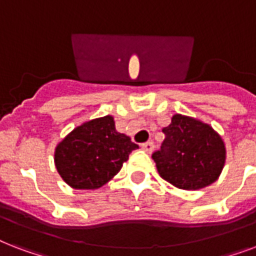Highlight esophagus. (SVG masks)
I'll return each instance as SVG.
<instances>
[{
    "label": "esophagus",
    "instance_id": "obj_1",
    "mask_svg": "<svg viewBox=\"0 0 256 256\" xmlns=\"http://www.w3.org/2000/svg\"><path fill=\"white\" fill-rule=\"evenodd\" d=\"M142 148H144L146 152H152L154 150V144H152V140H148V142H144L142 144Z\"/></svg>",
    "mask_w": 256,
    "mask_h": 256
}]
</instances>
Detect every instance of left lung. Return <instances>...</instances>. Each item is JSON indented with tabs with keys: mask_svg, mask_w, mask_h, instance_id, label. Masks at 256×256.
Instances as JSON below:
<instances>
[{
	"mask_svg": "<svg viewBox=\"0 0 256 256\" xmlns=\"http://www.w3.org/2000/svg\"><path fill=\"white\" fill-rule=\"evenodd\" d=\"M162 132L164 142L152 156L164 180L183 190H198L218 179L226 148L211 126L175 114Z\"/></svg>",
	"mask_w": 256,
	"mask_h": 256,
	"instance_id": "obj_1",
	"label": "left lung"
}]
</instances>
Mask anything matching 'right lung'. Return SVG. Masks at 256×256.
<instances>
[{
  "mask_svg": "<svg viewBox=\"0 0 256 256\" xmlns=\"http://www.w3.org/2000/svg\"><path fill=\"white\" fill-rule=\"evenodd\" d=\"M138 144L116 130L112 116L88 120L64 138L56 148V168L69 186L94 190L120 170Z\"/></svg>",
  "mask_w": 256,
  "mask_h": 256,
  "instance_id": "1",
  "label": "right lung"
}]
</instances>
